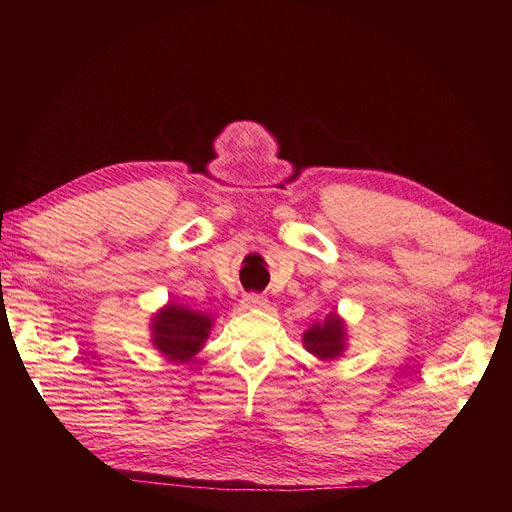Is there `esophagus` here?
Listing matches in <instances>:
<instances>
[{"label": "esophagus", "mask_w": 512, "mask_h": 512, "mask_svg": "<svg viewBox=\"0 0 512 512\" xmlns=\"http://www.w3.org/2000/svg\"><path fill=\"white\" fill-rule=\"evenodd\" d=\"M265 305H267V299L262 297V294H245V297L241 299L243 309H260Z\"/></svg>", "instance_id": "34e87169"}]
</instances>
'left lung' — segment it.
Wrapping results in <instances>:
<instances>
[{
    "label": "left lung",
    "mask_w": 512,
    "mask_h": 512,
    "mask_svg": "<svg viewBox=\"0 0 512 512\" xmlns=\"http://www.w3.org/2000/svg\"><path fill=\"white\" fill-rule=\"evenodd\" d=\"M301 342L303 348L309 354H314L316 359L324 363L337 361L339 356H344L348 348V324L333 309L322 322L309 324V329L303 331Z\"/></svg>",
    "instance_id": "1"
}]
</instances>
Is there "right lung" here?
I'll list each match as a JSON object with an SVG mask.
<instances>
[{
	"label": "right lung",
	"instance_id": "add662e5",
	"mask_svg": "<svg viewBox=\"0 0 512 512\" xmlns=\"http://www.w3.org/2000/svg\"><path fill=\"white\" fill-rule=\"evenodd\" d=\"M213 322L215 320L209 314L168 301L151 316V346L166 361L188 363L190 359H194V354L205 348Z\"/></svg>",
	"mask_w": 512,
	"mask_h": 512
}]
</instances>
